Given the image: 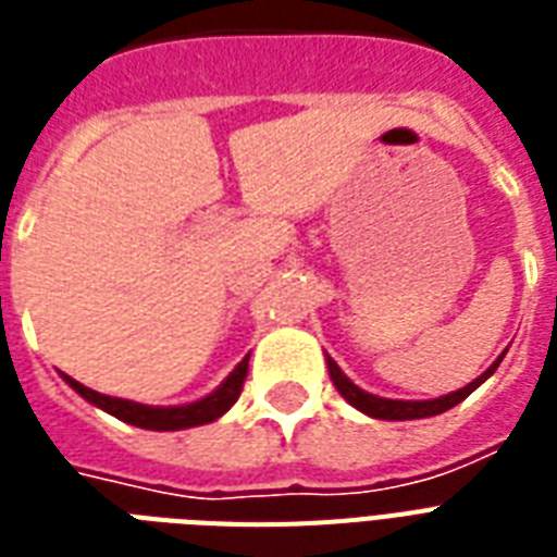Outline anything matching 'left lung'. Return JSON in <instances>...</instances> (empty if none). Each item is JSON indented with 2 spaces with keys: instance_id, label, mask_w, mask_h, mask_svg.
<instances>
[{
  "instance_id": "1",
  "label": "left lung",
  "mask_w": 557,
  "mask_h": 557,
  "mask_svg": "<svg viewBox=\"0 0 557 557\" xmlns=\"http://www.w3.org/2000/svg\"><path fill=\"white\" fill-rule=\"evenodd\" d=\"M327 360V372H331V381H334V386H337V392L343 395V398L351 404L355 409H360V412H366V416L372 418H383V421H412V418H430V416H442V412H447V409H454L456 404H462L468 395H471L476 386H482V383L488 381L491 374H494V369L499 366V360H503V355L494 360V363L485 369V372L476 377V381H471L468 386H462V389L450 392V395H442V398H433V400H392V398H377V395H372V392L360 389L357 383H351L343 374V369H339L331 357H325Z\"/></svg>"
}]
</instances>
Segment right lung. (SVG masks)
Returning a JSON list of instances; mask_svg holds the SVG:
<instances>
[{
    "label": "right lung",
    "mask_w": 557,
    "mask_h": 557,
    "mask_svg": "<svg viewBox=\"0 0 557 557\" xmlns=\"http://www.w3.org/2000/svg\"><path fill=\"white\" fill-rule=\"evenodd\" d=\"M249 357H244L235 372L220 383L218 389L206 395V398L194 400V404H183V407H148V404H136V400L124 398H110V395H101V392L89 389L84 383H77L75 377H66V383L72 389L86 398L95 407H101L103 412H110L119 421H127L133 426H141V430H185V426H200L209 424V421H218L226 409H232V404L240 398V389H244V381H247Z\"/></svg>",
    "instance_id": "1"
}]
</instances>
